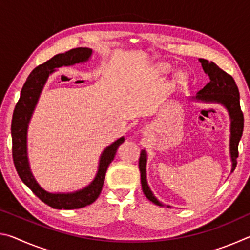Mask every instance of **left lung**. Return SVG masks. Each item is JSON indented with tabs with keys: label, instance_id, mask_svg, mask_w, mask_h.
I'll use <instances>...</instances> for the list:
<instances>
[{
	"label": "left lung",
	"instance_id": "obj_1",
	"mask_svg": "<svg viewBox=\"0 0 250 250\" xmlns=\"http://www.w3.org/2000/svg\"><path fill=\"white\" fill-rule=\"evenodd\" d=\"M202 64L203 70L206 75H208L209 83L198 91L196 99L206 101V103H219L225 105V108L229 112L231 125H230V156L232 167L231 172H234L237 166V158H238V143L242 138L244 130V115L240 109L239 103V91L237 88L234 78L226 71L219 68L213 62H208L207 59H198ZM146 154L145 150L141 151L140 159H139V170L141 174V185L142 191L145 193L147 200L153 202L156 205H162L156 200L152 194L149 185L146 183ZM170 207V206H167Z\"/></svg>",
	"mask_w": 250,
	"mask_h": 250
}]
</instances>
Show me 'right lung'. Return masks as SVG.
<instances>
[{
  "label": "right lung",
  "instance_id": "add662e5",
  "mask_svg": "<svg viewBox=\"0 0 250 250\" xmlns=\"http://www.w3.org/2000/svg\"><path fill=\"white\" fill-rule=\"evenodd\" d=\"M90 48H73L64 54L55 55L49 61L34 68L24 83L22 91H21V97L15 105L13 118H12V155H13V162L18 174L23 183L31 188V191L42 202L56 209H77L94 203L103 189L105 172H107L109 164L115 159L118 146L125 141V138L121 137L104 151V153L101 154L98 173H97L95 180L91 182L90 185L78 192L70 194H52L46 192L37 184L32 175L31 170H29L26 153L27 124L31 119L33 110L35 108L46 80L55 68L86 62L90 57Z\"/></svg>",
  "mask_w": 250,
  "mask_h": 250
}]
</instances>
